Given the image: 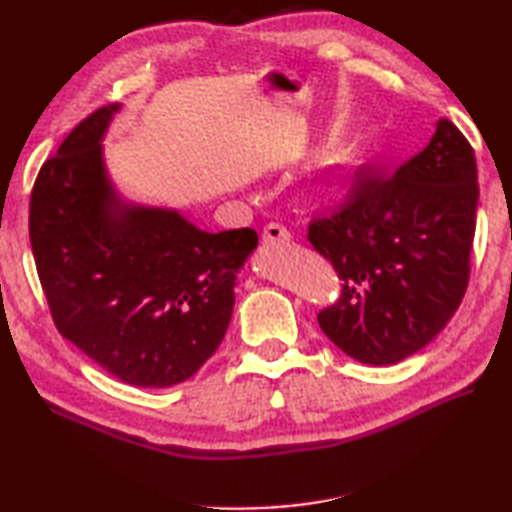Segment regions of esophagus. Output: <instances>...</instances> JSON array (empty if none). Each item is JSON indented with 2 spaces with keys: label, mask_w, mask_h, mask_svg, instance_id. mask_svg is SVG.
Returning <instances> with one entry per match:
<instances>
[{
  "label": "esophagus",
  "mask_w": 512,
  "mask_h": 512,
  "mask_svg": "<svg viewBox=\"0 0 512 512\" xmlns=\"http://www.w3.org/2000/svg\"><path fill=\"white\" fill-rule=\"evenodd\" d=\"M289 241H291L289 230L280 223H268L262 232L264 246H280V244H289Z\"/></svg>",
  "instance_id": "esophagus-1"
}]
</instances>
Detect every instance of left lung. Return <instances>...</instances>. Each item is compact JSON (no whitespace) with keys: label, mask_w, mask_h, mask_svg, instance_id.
<instances>
[{"label":"left lung","mask_w":512,"mask_h":512,"mask_svg":"<svg viewBox=\"0 0 512 512\" xmlns=\"http://www.w3.org/2000/svg\"><path fill=\"white\" fill-rule=\"evenodd\" d=\"M479 180L470 142L449 119L393 178L366 176L309 223V241L343 280L318 325L336 348L393 366L443 332L470 280Z\"/></svg>","instance_id":"left-lung-1"}]
</instances>
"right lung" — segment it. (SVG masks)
<instances>
[{"mask_svg": "<svg viewBox=\"0 0 512 512\" xmlns=\"http://www.w3.org/2000/svg\"><path fill=\"white\" fill-rule=\"evenodd\" d=\"M103 106L42 164L29 237L58 332L131 386L167 388L219 348L253 228L205 232L169 207L126 201L103 160Z\"/></svg>", "mask_w": 512, "mask_h": 512, "instance_id": "right-lung-1", "label": "right lung"}]
</instances>
